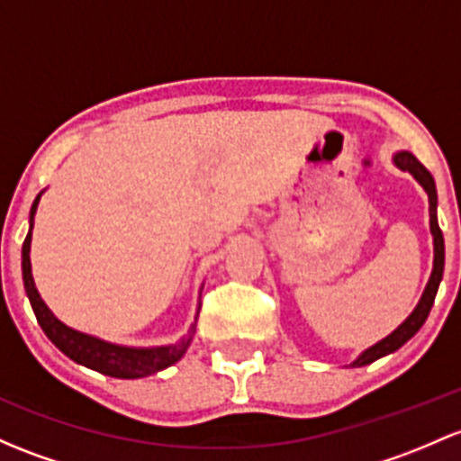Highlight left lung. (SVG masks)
Wrapping results in <instances>:
<instances>
[{
	"label": "left lung",
	"mask_w": 461,
	"mask_h": 461,
	"mask_svg": "<svg viewBox=\"0 0 461 461\" xmlns=\"http://www.w3.org/2000/svg\"><path fill=\"white\" fill-rule=\"evenodd\" d=\"M395 166L400 169H404V172L413 174L415 181H418L420 185L426 190V194H429L430 231H433V245H435L433 274H430L429 285H426L424 295H422V300H420L418 307H415V312L411 313V316L406 318L404 322H402L400 327L391 333V336H386L384 340H380L377 345L366 348V351L362 353L356 362H353V366L371 365V362H375L377 357L389 356V353L397 351V348L404 345V342H409L411 338H413L415 333L422 329V324L426 322V318H429V313H430V307H433V303H435V294H438L439 280H442V274H444V236H442V230H439V225H438V192H435L433 176H430L429 169H426L411 152L395 154Z\"/></svg>",
	"instance_id": "1"
}]
</instances>
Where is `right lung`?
Instances as JSON below:
<instances>
[{"mask_svg": "<svg viewBox=\"0 0 461 461\" xmlns=\"http://www.w3.org/2000/svg\"><path fill=\"white\" fill-rule=\"evenodd\" d=\"M37 203H39V196L35 198V203H32L31 207V221L32 216H35ZM31 230H32V222H31ZM22 274H23V287H26V294L32 304V312H35L37 322L41 324L43 333H46V336L52 340V345L61 348L70 360L79 362V365L88 366V369H95L113 377H123V380H130V377H143V375H149V373L167 369L169 365L181 360L183 353H185L187 347H190L194 327L181 342H176V345L158 347V348H128V347L110 345V342H104V340H96V338L86 336V333H79L75 331V329L61 324L59 320L52 316L50 309L43 304V300L39 298L35 283H32L31 231H28L26 240H23V247H22Z\"/></svg>", "mask_w": 461, "mask_h": 461, "instance_id": "right-lung-1", "label": "right lung"}]
</instances>
